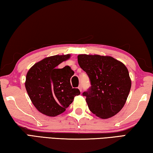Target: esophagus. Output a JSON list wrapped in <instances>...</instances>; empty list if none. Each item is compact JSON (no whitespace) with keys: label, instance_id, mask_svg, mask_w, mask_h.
<instances>
[{"label":"esophagus","instance_id":"esophagus-1","mask_svg":"<svg viewBox=\"0 0 153 153\" xmlns=\"http://www.w3.org/2000/svg\"><path fill=\"white\" fill-rule=\"evenodd\" d=\"M78 88H79V90H80V92H82V85H79V86H78Z\"/></svg>","mask_w":153,"mask_h":153}]
</instances>
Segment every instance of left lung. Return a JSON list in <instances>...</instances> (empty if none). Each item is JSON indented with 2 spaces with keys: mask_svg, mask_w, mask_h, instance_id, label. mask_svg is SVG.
<instances>
[{
  "mask_svg": "<svg viewBox=\"0 0 153 153\" xmlns=\"http://www.w3.org/2000/svg\"><path fill=\"white\" fill-rule=\"evenodd\" d=\"M77 61L91 84L82 93L90 111L102 119L111 117L120 112L131 88L127 67L107 56L79 55Z\"/></svg>",
  "mask_w": 153,
  "mask_h": 153,
  "instance_id": "left-lung-1",
  "label": "left lung"
}]
</instances>
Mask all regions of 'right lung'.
<instances>
[{"instance_id":"1","label":"right lung","mask_w":153,"mask_h":153,"mask_svg":"<svg viewBox=\"0 0 153 153\" xmlns=\"http://www.w3.org/2000/svg\"><path fill=\"white\" fill-rule=\"evenodd\" d=\"M70 55H55L44 59L28 71L25 88L33 105L40 113L55 117L63 113L80 94L79 89L72 88L70 78L74 72L69 66H57Z\"/></svg>"}]
</instances>
